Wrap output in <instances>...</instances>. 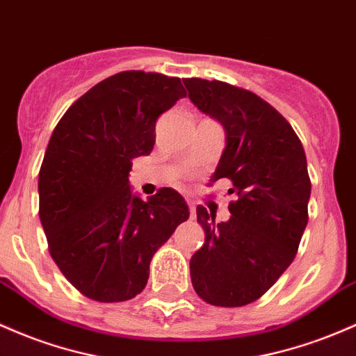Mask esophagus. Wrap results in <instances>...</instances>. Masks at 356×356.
I'll list each match as a JSON object with an SVG mask.
<instances>
[{
  "label": "esophagus",
  "mask_w": 356,
  "mask_h": 356,
  "mask_svg": "<svg viewBox=\"0 0 356 356\" xmlns=\"http://www.w3.org/2000/svg\"><path fill=\"white\" fill-rule=\"evenodd\" d=\"M187 206H189L191 214H193V216H196V202H194L193 199H187Z\"/></svg>",
  "instance_id": "1"
}]
</instances>
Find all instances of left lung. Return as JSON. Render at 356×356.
I'll return each instance as SVG.
<instances>
[{
    "label": "left lung",
    "instance_id": "obj_1",
    "mask_svg": "<svg viewBox=\"0 0 356 356\" xmlns=\"http://www.w3.org/2000/svg\"><path fill=\"white\" fill-rule=\"evenodd\" d=\"M199 111L225 128L226 147L211 182L229 179L232 218L197 206L204 245L191 259L194 291L206 302L238 307L277 282L298 253L307 225L311 181L306 154L287 120L247 89L182 79Z\"/></svg>",
    "mask_w": 356,
    "mask_h": 356
}]
</instances>
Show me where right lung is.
Returning a JSON list of instances; mask_svg holds the SVG:
<instances>
[{
  "label": "right lung",
  "mask_w": 356,
  "mask_h": 356,
  "mask_svg": "<svg viewBox=\"0 0 356 356\" xmlns=\"http://www.w3.org/2000/svg\"><path fill=\"white\" fill-rule=\"evenodd\" d=\"M186 97L179 77L127 70L101 81L57 123L40 174V221L49 252L86 298L121 302L148 280L154 253L189 218L170 187L134 194L131 160L148 155L155 121Z\"/></svg>",
  "instance_id": "add662e5"
}]
</instances>
